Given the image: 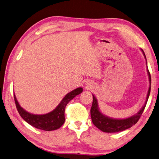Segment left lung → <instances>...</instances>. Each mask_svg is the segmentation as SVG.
<instances>
[{
    "label": "left lung",
    "instance_id": "obj_1",
    "mask_svg": "<svg viewBox=\"0 0 159 159\" xmlns=\"http://www.w3.org/2000/svg\"><path fill=\"white\" fill-rule=\"evenodd\" d=\"M142 50V49H141ZM143 53L145 56L146 59L145 54L144 53L143 50H142ZM148 73L149 76V83H151V76H150V73L149 70H148ZM151 85V84H150ZM149 85V88L148 90V96H147L146 102L145 105L143 106L140 111L138 112L136 115H134V116L130 117L126 119L119 120V119H112V118L108 117L107 116H105L103 115L102 112L99 111V108H98V103L97 100L95 97L93 96V102H92V105L90 109V114H91V118L92 123L94 124L95 126H97L98 129H99L101 131L106 133H116L125 131V130L131 128L133 125H135L139 120L141 115L145 110V108L148 102V100L149 99V96L150 94V90H151V86Z\"/></svg>",
    "mask_w": 159,
    "mask_h": 159
}]
</instances>
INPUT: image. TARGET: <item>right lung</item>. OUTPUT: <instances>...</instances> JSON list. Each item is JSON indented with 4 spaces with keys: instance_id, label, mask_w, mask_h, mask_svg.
<instances>
[{
    "instance_id": "obj_1",
    "label": "right lung",
    "mask_w": 159,
    "mask_h": 159,
    "mask_svg": "<svg viewBox=\"0 0 159 159\" xmlns=\"http://www.w3.org/2000/svg\"><path fill=\"white\" fill-rule=\"evenodd\" d=\"M82 92V88L74 89L73 91L70 92L63 98L61 102L53 111L44 115H34L25 111L20 106L15 94H14V97L17 111L25 122L37 129L48 131H53V130H56L61 127L65 120V111L66 106L76 95L80 94Z\"/></svg>"
}]
</instances>
